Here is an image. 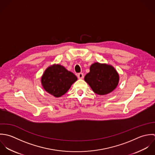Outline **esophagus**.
Returning <instances> with one entry per match:
<instances>
[{"mask_svg":"<svg viewBox=\"0 0 155 155\" xmlns=\"http://www.w3.org/2000/svg\"><path fill=\"white\" fill-rule=\"evenodd\" d=\"M77 77H78V78L79 79H82V78H83V77H84V74H83V73H81V72L78 73V74H77Z\"/></svg>","mask_w":155,"mask_h":155,"instance_id":"esophagus-1","label":"esophagus"}]
</instances>
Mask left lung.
Here are the masks:
<instances>
[{"label":"left lung","mask_w":155,"mask_h":155,"mask_svg":"<svg viewBox=\"0 0 155 155\" xmlns=\"http://www.w3.org/2000/svg\"><path fill=\"white\" fill-rule=\"evenodd\" d=\"M93 92L104 95L113 92L117 86L119 75L111 65L96 62L90 67V72L84 77Z\"/></svg>","instance_id":"8db88e82"}]
</instances>
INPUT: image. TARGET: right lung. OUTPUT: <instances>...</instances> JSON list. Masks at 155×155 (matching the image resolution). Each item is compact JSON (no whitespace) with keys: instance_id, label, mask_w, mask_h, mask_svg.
<instances>
[{"instance_id":"1","label":"right lung","mask_w":155,"mask_h":155,"mask_svg":"<svg viewBox=\"0 0 155 155\" xmlns=\"http://www.w3.org/2000/svg\"><path fill=\"white\" fill-rule=\"evenodd\" d=\"M77 77L61 64H53L46 69L41 77V83L46 92L55 97L67 92Z\"/></svg>"}]
</instances>
